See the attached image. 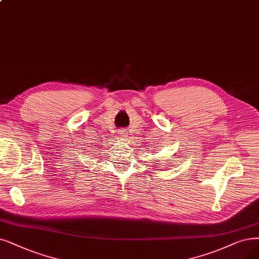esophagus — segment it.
I'll return each instance as SVG.
<instances>
[{
    "instance_id": "esophagus-1",
    "label": "esophagus",
    "mask_w": 259,
    "mask_h": 259,
    "mask_svg": "<svg viewBox=\"0 0 259 259\" xmlns=\"http://www.w3.org/2000/svg\"><path fill=\"white\" fill-rule=\"evenodd\" d=\"M119 134H120L121 139H126L128 137V132L125 131V130H121Z\"/></svg>"
}]
</instances>
